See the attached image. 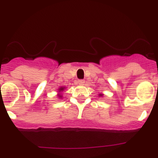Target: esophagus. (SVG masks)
I'll return each instance as SVG.
<instances>
[{
  "label": "esophagus",
  "instance_id": "1",
  "mask_svg": "<svg viewBox=\"0 0 158 158\" xmlns=\"http://www.w3.org/2000/svg\"><path fill=\"white\" fill-rule=\"evenodd\" d=\"M78 84H79V85H84V84H85V80H78Z\"/></svg>",
  "mask_w": 158,
  "mask_h": 158
}]
</instances>
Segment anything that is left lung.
<instances>
[{"label": "left lung", "instance_id": "8db88e82", "mask_svg": "<svg viewBox=\"0 0 158 158\" xmlns=\"http://www.w3.org/2000/svg\"><path fill=\"white\" fill-rule=\"evenodd\" d=\"M100 96H102V94H100Z\"/></svg>", "mask_w": 158, "mask_h": 158}]
</instances>
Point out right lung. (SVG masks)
Returning a JSON list of instances; mask_svg holds the SVG:
<instances>
[{
	"instance_id": "obj_1",
	"label": "right lung",
	"mask_w": 158,
	"mask_h": 158,
	"mask_svg": "<svg viewBox=\"0 0 158 158\" xmlns=\"http://www.w3.org/2000/svg\"><path fill=\"white\" fill-rule=\"evenodd\" d=\"M62 90H64V87H61V88H60V89H59V92L62 91ZM58 96H59V98H62V96H61V94L58 95Z\"/></svg>"
}]
</instances>
